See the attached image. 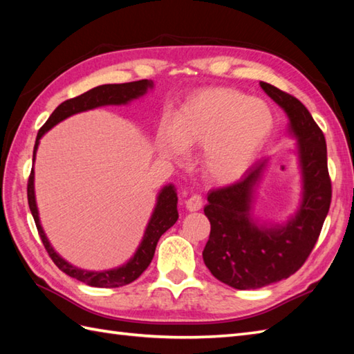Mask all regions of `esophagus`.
Here are the masks:
<instances>
[{
    "label": "esophagus",
    "instance_id": "34e87169",
    "mask_svg": "<svg viewBox=\"0 0 354 354\" xmlns=\"http://www.w3.org/2000/svg\"><path fill=\"white\" fill-rule=\"evenodd\" d=\"M202 205H204V201H202V196H199V194H193V196L185 201V208L189 212H198V209L202 208Z\"/></svg>",
    "mask_w": 354,
    "mask_h": 354
}]
</instances>
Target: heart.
Returning <instances> with one entry per match:
<instances>
[{"mask_svg": "<svg viewBox=\"0 0 354 354\" xmlns=\"http://www.w3.org/2000/svg\"><path fill=\"white\" fill-rule=\"evenodd\" d=\"M272 127V112L263 100L234 89L212 88L194 94L178 109L171 129L161 127L158 150L176 160L183 150L204 147V175L216 184H231L250 170Z\"/></svg>", "mask_w": 354, "mask_h": 354, "instance_id": "obj_1", "label": "heart"}]
</instances>
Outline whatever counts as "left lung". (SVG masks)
I'll use <instances>...</instances> for the list:
<instances>
[{
  "instance_id": "8db88e82",
  "label": "left lung",
  "mask_w": 354,
  "mask_h": 354,
  "mask_svg": "<svg viewBox=\"0 0 354 354\" xmlns=\"http://www.w3.org/2000/svg\"><path fill=\"white\" fill-rule=\"evenodd\" d=\"M260 86L289 118L288 133L297 141L301 201L284 223L255 219V194L269 158L255 162L239 183L208 193L204 213L212 231L202 257L217 280L239 290L265 288L295 274L317 243L332 201L324 133L295 97L266 82Z\"/></svg>"
}]
</instances>
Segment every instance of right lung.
Instances as JSON below:
<instances>
[{
	"instance_id": "right-lung-1",
	"label": "right lung",
	"mask_w": 354,
	"mask_h": 354,
	"mask_svg": "<svg viewBox=\"0 0 354 354\" xmlns=\"http://www.w3.org/2000/svg\"><path fill=\"white\" fill-rule=\"evenodd\" d=\"M155 85L152 80H137L129 82V84H109V85H100L95 86L89 91L84 93L82 95L74 97V99L65 100L64 103L53 111V114L48 117L47 122L37 132L35 149H33V164L37 147H39V141L47 133L51 127H55L57 123L64 122L65 118H68L79 112L91 111L95 108L109 106V104H129L132 100H137L140 97L145 95L149 89H152ZM27 198H28V207L30 212L36 223L37 232H39L42 243L47 250L51 260L55 261V265L76 280L85 283L93 288H120V286H126L132 283L133 280L145 272L150 261L153 259V254L156 250V243L160 237L167 231L170 227L175 225L178 221V194L176 189L173 184L164 185L156 196V204L152 212V216L147 222V227L145 230V236H142L141 242L137 248V251L133 252L132 257L127 260L124 265L118 268H112L106 270H86L71 265L59 255L55 248L51 246L47 234L44 232V228L39 221V212H37L36 205V196H35V169H32L28 178L27 185Z\"/></svg>"
}]
</instances>
